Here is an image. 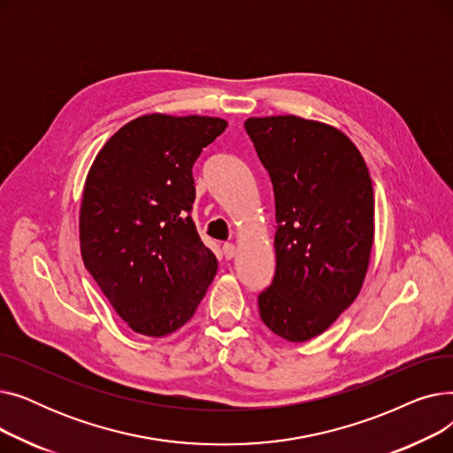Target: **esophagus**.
Masks as SVG:
<instances>
[{
	"instance_id": "obj_1",
	"label": "esophagus",
	"mask_w": 453,
	"mask_h": 453,
	"mask_svg": "<svg viewBox=\"0 0 453 453\" xmlns=\"http://www.w3.org/2000/svg\"><path fill=\"white\" fill-rule=\"evenodd\" d=\"M222 251H224V257H226V258H233V257L236 255V248H234V244H231V242L224 244Z\"/></svg>"
}]
</instances>
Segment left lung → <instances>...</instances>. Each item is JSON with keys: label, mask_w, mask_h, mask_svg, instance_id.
<instances>
[{"label": "left lung", "mask_w": 453, "mask_h": 453, "mask_svg": "<svg viewBox=\"0 0 453 453\" xmlns=\"http://www.w3.org/2000/svg\"><path fill=\"white\" fill-rule=\"evenodd\" d=\"M275 195V275L260 319L282 340H312L358 297L374 241L367 165L338 128L297 115L244 123Z\"/></svg>", "instance_id": "8db88e82"}]
</instances>
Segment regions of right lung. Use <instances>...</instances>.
Returning <instances> with one entry per match:
<instances>
[{
  "instance_id": "obj_1",
  "label": "right lung",
  "mask_w": 453,
  "mask_h": 453,
  "mask_svg": "<svg viewBox=\"0 0 453 453\" xmlns=\"http://www.w3.org/2000/svg\"><path fill=\"white\" fill-rule=\"evenodd\" d=\"M227 128L220 117L141 115L119 128L86 176L79 236L86 270L134 332L183 326L219 260L190 217L193 165Z\"/></svg>"
}]
</instances>
